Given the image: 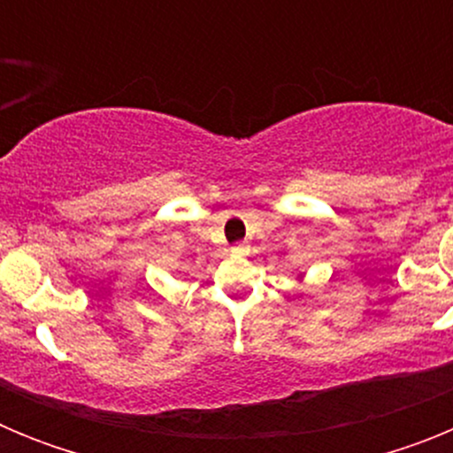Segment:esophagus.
<instances>
[{
    "instance_id": "34e87169",
    "label": "esophagus",
    "mask_w": 453,
    "mask_h": 453,
    "mask_svg": "<svg viewBox=\"0 0 453 453\" xmlns=\"http://www.w3.org/2000/svg\"><path fill=\"white\" fill-rule=\"evenodd\" d=\"M234 251L235 254H247V251H250V245H247V242H235Z\"/></svg>"
}]
</instances>
